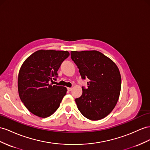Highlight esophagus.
<instances>
[{"mask_svg":"<svg viewBox=\"0 0 150 150\" xmlns=\"http://www.w3.org/2000/svg\"><path fill=\"white\" fill-rule=\"evenodd\" d=\"M67 90H68V91H71L72 90V88H71V87H68V88H67Z\"/></svg>","mask_w":150,"mask_h":150,"instance_id":"obj_1","label":"esophagus"}]
</instances>
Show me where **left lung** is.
<instances>
[{"mask_svg":"<svg viewBox=\"0 0 150 150\" xmlns=\"http://www.w3.org/2000/svg\"><path fill=\"white\" fill-rule=\"evenodd\" d=\"M71 58L79 69L87 87L75 99L78 109L91 120L105 118L113 110L121 89V76L113 61L97 51H71Z\"/></svg>","mask_w":150,"mask_h":150,"instance_id":"left-lung-1","label":"left lung"}]
</instances>
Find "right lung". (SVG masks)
<instances>
[{"label": "right lung", "instance_id": "1", "mask_svg": "<svg viewBox=\"0 0 150 150\" xmlns=\"http://www.w3.org/2000/svg\"><path fill=\"white\" fill-rule=\"evenodd\" d=\"M69 55L64 51L39 50L23 63L18 79L19 96L26 108L36 116H51L66 95V87L50 82L58 76L57 71Z\"/></svg>", "mask_w": 150, "mask_h": 150}]
</instances>
